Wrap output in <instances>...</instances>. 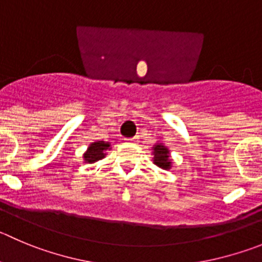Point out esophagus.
<instances>
[{
    "label": "esophagus",
    "mask_w": 262,
    "mask_h": 262,
    "mask_svg": "<svg viewBox=\"0 0 262 262\" xmlns=\"http://www.w3.org/2000/svg\"><path fill=\"white\" fill-rule=\"evenodd\" d=\"M126 141H128L129 143H134L137 141V139L136 138H128V139H126Z\"/></svg>",
    "instance_id": "34e87169"
}]
</instances>
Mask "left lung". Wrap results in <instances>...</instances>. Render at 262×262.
<instances>
[{"label":"left lung","mask_w":262,"mask_h":262,"mask_svg":"<svg viewBox=\"0 0 262 262\" xmlns=\"http://www.w3.org/2000/svg\"><path fill=\"white\" fill-rule=\"evenodd\" d=\"M154 163L158 167L163 168V169H168L170 168V160H169V151L165 146L156 145L154 147Z\"/></svg>","instance_id":"obj_1"}]
</instances>
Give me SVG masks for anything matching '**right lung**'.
Returning a JSON list of instances; mask_svg holds the SVG:
<instances>
[{"mask_svg":"<svg viewBox=\"0 0 262 262\" xmlns=\"http://www.w3.org/2000/svg\"><path fill=\"white\" fill-rule=\"evenodd\" d=\"M110 145L108 143H104L103 141H98L94 142L93 145L89 146L88 148V152L85 154L84 158L85 160L89 161V163H95V161L101 160L104 158V150H108Z\"/></svg>","mask_w":262,"mask_h":262,"instance_id":"add662e5","label":"right lung"}]
</instances>
